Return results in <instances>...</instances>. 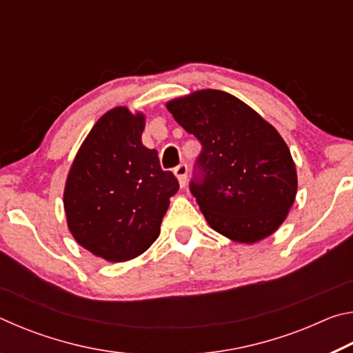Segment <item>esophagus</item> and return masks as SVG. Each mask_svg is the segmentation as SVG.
Segmentation results:
<instances>
[{
  "label": "esophagus",
  "mask_w": 353,
  "mask_h": 353,
  "mask_svg": "<svg viewBox=\"0 0 353 353\" xmlns=\"http://www.w3.org/2000/svg\"><path fill=\"white\" fill-rule=\"evenodd\" d=\"M174 174L179 181V185L181 187H185V183H187V174H188V166L185 163H181L179 166L174 168Z\"/></svg>",
  "instance_id": "esophagus-1"
}]
</instances>
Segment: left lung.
Instances as JSON below:
<instances>
[{"label": "left lung", "mask_w": 353, "mask_h": 353, "mask_svg": "<svg viewBox=\"0 0 353 353\" xmlns=\"http://www.w3.org/2000/svg\"><path fill=\"white\" fill-rule=\"evenodd\" d=\"M166 109L202 145L190 190L208 225L244 244L272 235L297 193L294 160L276 128L234 94L210 88Z\"/></svg>", "instance_id": "obj_1"}]
</instances>
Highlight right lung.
Segmentation results:
<instances>
[{"label": "right lung", "mask_w": 353, "mask_h": 353, "mask_svg": "<svg viewBox=\"0 0 353 353\" xmlns=\"http://www.w3.org/2000/svg\"><path fill=\"white\" fill-rule=\"evenodd\" d=\"M146 118L128 107L105 112L88 132L63 190L67 224L77 244L107 261L141 255L179 190L159 154L141 143Z\"/></svg>", "instance_id": "add662e5"}]
</instances>
